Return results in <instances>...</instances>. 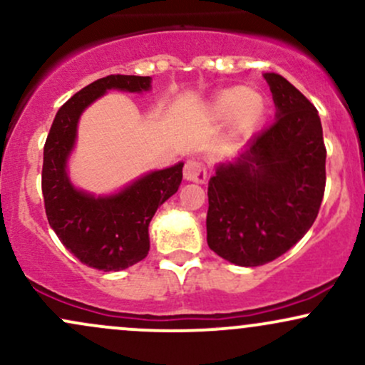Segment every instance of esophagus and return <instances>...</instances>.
Wrapping results in <instances>:
<instances>
[{
    "label": "esophagus",
    "mask_w": 365,
    "mask_h": 365,
    "mask_svg": "<svg viewBox=\"0 0 365 365\" xmlns=\"http://www.w3.org/2000/svg\"><path fill=\"white\" fill-rule=\"evenodd\" d=\"M183 178L187 182H195V183H204L207 178V170L204 166V163L195 161V159H188L185 163V168H183Z\"/></svg>",
    "instance_id": "esophagus-1"
}]
</instances>
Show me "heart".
<instances>
[{"instance_id": "obj_1", "label": "heart", "mask_w": 365, "mask_h": 365, "mask_svg": "<svg viewBox=\"0 0 365 365\" xmlns=\"http://www.w3.org/2000/svg\"><path fill=\"white\" fill-rule=\"evenodd\" d=\"M209 116L216 121L232 120L237 132H249L266 113V103L257 92H249L245 87L225 89L209 103Z\"/></svg>"}]
</instances>
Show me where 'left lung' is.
I'll list each match as a JSON object with an SVG mask.
<instances>
[{
    "label": "left lung",
    "mask_w": 365,
    "mask_h": 365,
    "mask_svg": "<svg viewBox=\"0 0 365 365\" xmlns=\"http://www.w3.org/2000/svg\"><path fill=\"white\" fill-rule=\"evenodd\" d=\"M276 121L254 135L209 180L207 245L237 266L274 261L309 232L326 185V148L317 110L278 73H264Z\"/></svg>",
    "instance_id": "left-lung-1"
}]
</instances>
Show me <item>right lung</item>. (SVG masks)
<instances>
[{
  "label": "right lung",
  "mask_w": 365,
  "mask_h": 365,
  "mask_svg": "<svg viewBox=\"0 0 365 365\" xmlns=\"http://www.w3.org/2000/svg\"><path fill=\"white\" fill-rule=\"evenodd\" d=\"M110 89L149 91L150 77L108 75L63 104L44 144L43 195L49 226L78 261L94 269L121 271L148 255L149 223L158 207L177 194L183 163L150 171L111 195L75 188L66 161L75 148L78 118Z\"/></svg>",
  "instance_id": "add662e5"
}]
</instances>
